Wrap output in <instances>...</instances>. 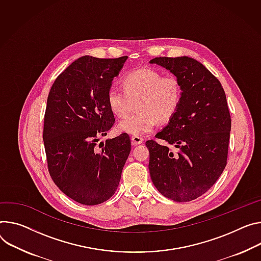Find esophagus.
Returning <instances> with one entry per match:
<instances>
[{
    "mask_svg": "<svg viewBox=\"0 0 261 261\" xmlns=\"http://www.w3.org/2000/svg\"><path fill=\"white\" fill-rule=\"evenodd\" d=\"M131 141H132V144L134 145V146H136V145H140V144H143V141H144V139H143V137L141 136H131Z\"/></svg>",
    "mask_w": 261,
    "mask_h": 261,
    "instance_id": "34e87169",
    "label": "esophagus"
}]
</instances>
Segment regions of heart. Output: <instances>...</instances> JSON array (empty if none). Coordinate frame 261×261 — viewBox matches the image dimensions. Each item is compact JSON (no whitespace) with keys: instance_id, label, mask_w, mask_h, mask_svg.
Segmentation results:
<instances>
[{"instance_id":"heart-1","label":"heart","mask_w":261,"mask_h":261,"mask_svg":"<svg viewBox=\"0 0 261 261\" xmlns=\"http://www.w3.org/2000/svg\"><path fill=\"white\" fill-rule=\"evenodd\" d=\"M123 90L110 88L107 104L110 111L126 116L137 103V112L117 124L118 131L134 136L151 133L158 120L169 122L177 113L182 99V89L174 76H163L150 68H140L127 74L122 81Z\"/></svg>"}]
</instances>
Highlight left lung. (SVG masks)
I'll list each match as a JSON object with an SVG mask.
<instances>
[{
	"label": "left lung",
	"instance_id": "1",
	"mask_svg": "<svg viewBox=\"0 0 261 261\" xmlns=\"http://www.w3.org/2000/svg\"><path fill=\"white\" fill-rule=\"evenodd\" d=\"M150 63L175 75L182 89L177 113L156 134L177 151L148 140L150 176L165 198L193 201L217 182L227 164L231 118L226 94L220 81L194 58L157 57Z\"/></svg>",
	"mask_w": 261,
	"mask_h": 261
}]
</instances>
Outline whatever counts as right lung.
<instances>
[{"label":"right lung","mask_w":261,"mask_h":261,"mask_svg":"<svg viewBox=\"0 0 261 261\" xmlns=\"http://www.w3.org/2000/svg\"><path fill=\"white\" fill-rule=\"evenodd\" d=\"M127 59L80 57L49 93L42 135L49 172L64 195L83 205H98L114 195L131 151L126 133L97 149L100 136L114 124L107 93Z\"/></svg>","instance_id":"1"}]
</instances>
